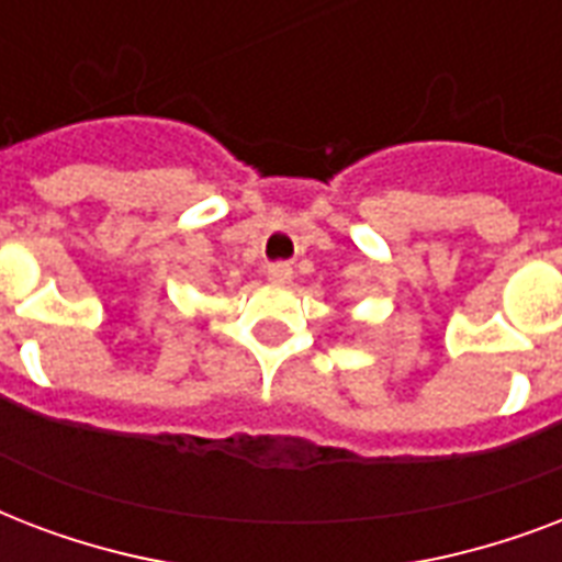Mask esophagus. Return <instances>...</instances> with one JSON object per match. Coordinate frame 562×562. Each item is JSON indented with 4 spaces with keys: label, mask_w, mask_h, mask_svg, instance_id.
<instances>
[{
    "label": "esophagus",
    "mask_w": 562,
    "mask_h": 562,
    "mask_svg": "<svg viewBox=\"0 0 562 562\" xmlns=\"http://www.w3.org/2000/svg\"><path fill=\"white\" fill-rule=\"evenodd\" d=\"M267 276H269V281H276V284H286V281L293 278V267H290V263H284V260H278V263H269Z\"/></svg>",
    "instance_id": "obj_1"
}]
</instances>
